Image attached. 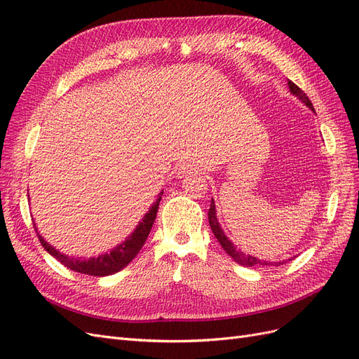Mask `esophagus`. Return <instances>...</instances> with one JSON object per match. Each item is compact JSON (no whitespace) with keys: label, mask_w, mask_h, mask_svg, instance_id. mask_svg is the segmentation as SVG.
<instances>
[{"label":"esophagus","mask_w":359,"mask_h":359,"mask_svg":"<svg viewBox=\"0 0 359 359\" xmlns=\"http://www.w3.org/2000/svg\"><path fill=\"white\" fill-rule=\"evenodd\" d=\"M194 168L191 163H182V165H180L177 168V177H184V175H189V173H193Z\"/></svg>","instance_id":"obj_1"}]
</instances>
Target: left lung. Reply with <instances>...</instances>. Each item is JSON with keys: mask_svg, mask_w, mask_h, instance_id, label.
<instances>
[{"mask_svg": "<svg viewBox=\"0 0 359 359\" xmlns=\"http://www.w3.org/2000/svg\"><path fill=\"white\" fill-rule=\"evenodd\" d=\"M287 85H289V90H290V93L293 94V95H297L298 99L302 102V103H306L311 111H314V107H313V104H311V102H310V99L307 97V94L304 93L298 85H295L293 83L292 81H289L287 82ZM208 220H210V226H211V231H212V233L215 235V238H217V241H219L220 244H222V247H223V250L224 252L229 255L236 264H240V265H243V266H280V265H283L285 262H268V260H260V259H257V257H255V256H250V255H245V253H243V252H240V250H236V247L227 240V236L224 235V232L222 231V227H220V224H219V222H217V215H215V205H214V199L211 201V205H210V211H208Z\"/></svg>", "mask_w": 359, "mask_h": 359, "instance_id": "obj_1", "label": "left lung"}]
</instances>
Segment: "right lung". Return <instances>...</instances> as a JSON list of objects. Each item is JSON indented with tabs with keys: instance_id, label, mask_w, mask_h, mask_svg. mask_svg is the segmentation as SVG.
<instances>
[{
	"instance_id": "add662e5",
	"label": "right lung",
	"mask_w": 359,
	"mask_h": 359,
	"mask_svg": "<svg viewBox=\"0 0 359 359\" xmlns=\"http://www.w3.org/2000/svg\"><path fill=\"white\" fill-rule=\"evenodd\" d=\"M161 196H163V191L158 194L157 201L153 203L149 211L145 214L142 222L137 224L135 232L130 235L123 244L116 245L112 252L106 253V255H100L99 257H91L88 260L69 257L66 255L60 253L58 250H55L50 244H48L45 240H43L41 235L37 232V229H36V232H37V236H39L41 245L45 247L46 252L55 259H58L64 266H67L72 271H74V273L88 274V276H94V277L111 276V274L118 273V271H121L123 268H126L130 262H132V260L136 257V255L139 253V250L142 248V245L145 244L147 238L151 232V227H153V224H154Z\"/></svg>"
}]
</instances>
